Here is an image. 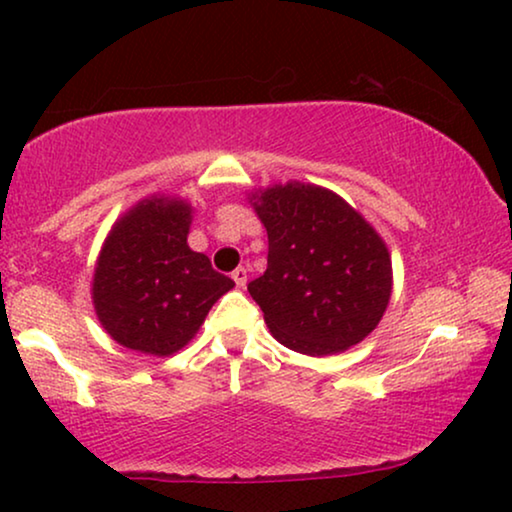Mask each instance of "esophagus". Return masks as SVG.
I'll return each mask as SVG.
<instances>
[{
  "instance_id": "esophagus-1",
  "label": "esophagus",
  "mask_w": 512,
  "mask_h": 512,
  "mask_svg": "<svg viewBox=\"0 0 512 512\" xmlns=\"http://www.w3.org/2000/svg\"><path fill=\"white\" fill-rule=\"evenodd\" d=\"M233 279H235L237 286L247 284V268H235L233 270Z\"/></svg>"
}]
</instances>
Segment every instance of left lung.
Returning <instances> with one entry per match:
<instances>
[{"label":"left lung","instance_id":"left-lung-1","mask_svg":"<svg viewBox=\"0 0 512 512\" xmlns=\"http://www.w3.org/2000/svg\"><path fill=\"white\" fill-rule=\"evenodd\" d=\"M251 198L268 230V270L247 289L270 333L307 356L361 342L391 298L382 237L328 188L291 181Z\"/></svg>","mask_w":512,"mask_h":512}]
</instances>
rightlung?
Here are the masks:
<instances>
[{
    "mask_svg": "<svg viewBox=\"0 0 512 512\" xmlns=\"http://www.w3.org/2000/svg\"><path fill=\"white\" fill-rule=\"evenodd\" d=\"M191 205L142 200L111 228L93 277L100 324L118 345L170 356L198 333L235 282L188 247Z\"/></svg>",
    "mask_w": 512,
    "mask_h": 512,
    "instance_id": "right-lung-1",
    "label": "right lung"
}]
</instances>
